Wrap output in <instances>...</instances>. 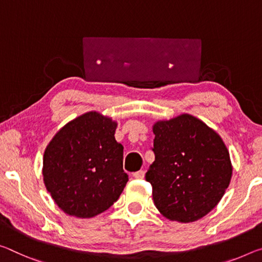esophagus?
<instances>
[{"mask_svg":"<svg viewBox=\"0 0 262 262\" xmlns=\"http://www.w3.org/2000/svg\"><path fill=\"white\" fill-rule=\"evenodd\" d=\"M144 170H139V171H136L133 173V176H134V178H138V180H141V178H144Z\"/></svg>","mask_w":262,"mask_h":262,"instance_id":"34e87169","label":"esophagus"}]
</instances>
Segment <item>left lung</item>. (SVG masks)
I'll use <instances>...</instances> for the list:
<instances>
[{"instance_id":"left-lung-1","label":"left lung","mask_w":262,"mask_h":262,"mask_svg":"<svg viewBox=\"0 0 262 262\" xmlns=\"http://www.w3.org/2000/svg\"><path fill=\"white\" fill-rule=\"evenodd\" d=\"M146 173L157 210L170 221L191 223L213 210L232 177L225 143L212 128L190 114L157 121Z\"/></svg>"}]
</instances>
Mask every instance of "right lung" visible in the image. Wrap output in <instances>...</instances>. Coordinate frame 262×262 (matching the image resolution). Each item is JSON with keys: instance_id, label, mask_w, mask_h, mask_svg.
Instances as JSON below:
<instances>
[{"instance_id": "obj_1", "label": "right lung", "mask_w": 262, "mask_h": 262, "mask_svg": "<svg viewBox=\"0 0 262 262\" xmlns=\"http://www.w3.org/2000/svg\"><path fill=\"white\" fill-rule=\"evenodd\" d=\"M118 123L89 112L66 123L43 157L47 190L65 213L92 218L118 201L128 182L123 147L114 138Z\"/></svg>"}]
</instances>
